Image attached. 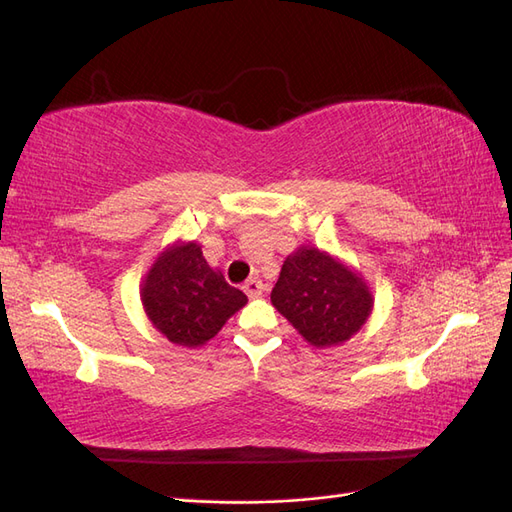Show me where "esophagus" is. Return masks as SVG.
<instances>
[{"mask_svg": "<svg viewBox=\"0 0 512 512\" xmlns=\"http://www.w3.org/2000/svg\"><path fill=\"white\" fill-rule=\"evenodd\" d=\"M262 290H265V286H262V282L258 280V277H252V280H247V282L243 284V292H245L250 299L260 297Z\"/></svg>", "mask_w": 512, "mask_h": 512, "instance_id": "34e87169", "label": "esophagus"}]
</instances>
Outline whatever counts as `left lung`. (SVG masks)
<instances>
[{
  "label": "left lung",
  "instance_id": "1",
  "mask_svg": "<svg viewBox=\"0 0 512 512\" xmlns=\"http://www.w3.org/2000/svg\"><path fill=\"white\" fill-rule=\"evenodd\" d=\"M271 301L316 348L344 344L374 305L361 277L316 247L286 258Z\"/></svg>",
  "mask_w": 512,
  "mask_h": 512
}]
</instances>
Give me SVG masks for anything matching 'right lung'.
Here are the masks:
<instances>
[{
    "instance_id": "obj_1",
    "label": "right lung",
    "mask_w": 512,
    "mask_h": 512,
    "mask_svg": "<svg viewBox=\"0 0 512 512\" xmlns=\"http://www.w3.org/2000/svg\"><path fill=\"white\" fill-rule=\"evenodd\" d=\"M245 301L239 288L207 265L196 243L162 254L143 286L149 320L170 342L190 348L209 342Z\"/></svg>"
}]
</instances>
